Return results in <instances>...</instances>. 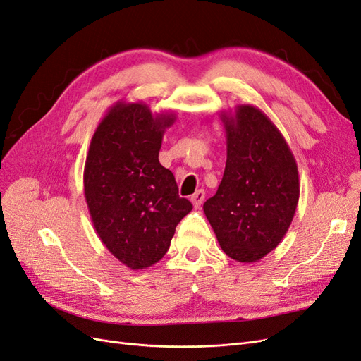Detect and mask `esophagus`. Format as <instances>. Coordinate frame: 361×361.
Returning a JSON list of instances; mask_svg holds the SVG:
<instances>
[{"mask_svg":"<svg viewBox=\"0 0 361 361\" xmlns=\"http://www.w3.org/2000/svg\"><path fill=\"white\" fill-rule=\"evenodd\" d=\"M203 200H204V191H203V190L195 191V192L191 195V202H192L195 209H199V207H200L202 203H203Z\"/></svg>","mask_w":361,"mask_h":361,"instance_id":"obj_1","label":"esophagus"}]
</instances>
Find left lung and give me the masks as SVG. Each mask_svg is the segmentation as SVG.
Returning <instances> with one entry per match:
<instances>
[{"mask_svg":"<svg viewBox=\"0 0 361 361\" xmlns=\"http://www.w3.org/2000/svg\"><path fill=\"white\" fill-rule=\"evenodd\" d=\"M220 117L227 161L203 211L224 253L250 264L285 238L300 199L298 167L285 137L257 106L236 105Z\"/></svg>","mask_w":361,"mask_h":361,"instance_id":"obj_1","label":"left lung"}]
</instances>
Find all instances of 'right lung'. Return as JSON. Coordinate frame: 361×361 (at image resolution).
<instances>
[{
  "mask_svg": "<svg viewBox=\"0 0 361 361\" xmlns=\"http://www.w3.org/2000/svg\"><path fill=\"white\" fill-rule=\"evenodd\" d=\"M173 111L154 114L143 102H116L97 125L84 166V195L94 231L130 269L162 259L192 204L179 197L158 155Z\"/></svg>",
  "mask_w": 361,
  "mask_h": 361,
  "instance_id": "obj_1",
  "label": "right lung"
}]
</instances>
